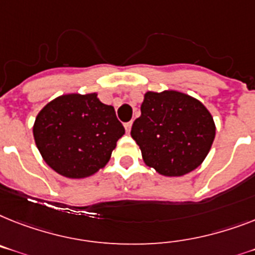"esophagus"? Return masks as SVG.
<instances>
[{
    "mask_svg": "<svg viewBox=\"0 0 255 255\" xmlns=\"http://www.w3.org/2000/svg\"><path fill=\"white\" fill-rule=\"evenodd\" d=\"M131 125H132L131 123H126L125 124V130H126V132H128V134H129L130 130H131Z\"/></svg>",
    "mask_w": 255,
    "mask_h": 255,
    "instance_id": "34e87169",
    "label": "esophagus"
}]
</instances>
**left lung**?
<instances>
[{
    "mask_svg": "<svg viewBox=\"0 0 255 255\" xmlns=\"http://www.w3.org/2000/svg\"><path fill=\"white\" fill-rule=\"evenodd\" d=\"M215 131L211 113L198 99L165 90L144 94L130 134L147 167L161 176L180 177L203 163Z\"/></svg>",
    "mask_w": 255,
    "mask_h": 255,
    "instance_id": "left-lung-1",
    "label": "left lung"
}]
</instances>
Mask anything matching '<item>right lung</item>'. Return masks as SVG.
Instances as JSON below:
<instances>
[{"instance_id": "obj_1", "label": "right lung", "mask_w": 255, "mask_h": 255, "mask_svg": "<svg viewBox=\"0 0 255 255\" xmlns=\"http://www.w3.org/2000/svg\"><path fill=\"white\" fill-rule=\"evenodd\" d=\"M33 139L44 161L67 178H86L104 168L125 134L115 108L98 94H66L36 116Z\"/></svg>"}]
</instances>
